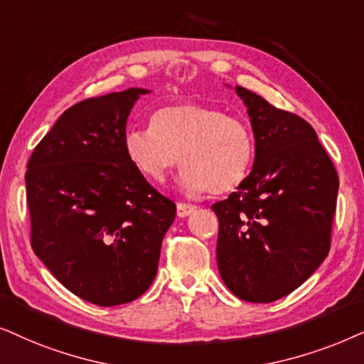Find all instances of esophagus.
I'll use <instances>...</instances> for the list:
<instances>
[{
  "instance_id": "34e87169",
  "label": "esophagus",
  "mask_w": 364,
  "mask_h": 364,
  "mask_svg": "<svg viewBox=\"0 0 364 364\" xmlns=\"http://www.w3.org/2000/svg\"><path fill=\"white\" fill-rule=\"evenodd\" d=\"M195 210H196V206L188 205V203H178V205H176V211H178V216L179 218L190 216Z\"/></svg>"
}]
</instances>
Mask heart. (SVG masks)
I'll return each instance as SVG.
<instances>
[{"instance_id":"b5f03b06","label":"heart","mask_w":364,"mask_h":364,"mask_svg":"<svg viewBox=\"0 0 364 364\" xmlns=\"http://www.w3.org/2000/svg\"><path fill=\"white\" fill-rule=\"evenodd\" d=\"M124 151L144 178L163 183L179 163V186L190 196L228 195L248 178L255 136L243 119L215 106L179 103L158 109L151 128L129 129Z\"/></svg>"}]
</instances>
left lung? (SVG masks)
<instances>
[{"label":"left lung","mask_w":364,"mask_h":364,"mask_svg":"<svg viewBox=\"0 0 364 364\" xmlns=\"http://www.w3.org/2000/svg\"><path fill=\"white\" fill-rule=\"evenodd\" d=\"M255 134L246 181L211 206L216 261L240 299L271 303L306 281L328 256L340 179L313 126L236 86Z\"/></svg>","instance_id":"1"}]
</instances>
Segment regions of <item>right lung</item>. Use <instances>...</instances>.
<instances>
[{
  "label": "right lung",
  "mask_w": 364,
  "mask_h": 364,
  "mask_svg": "<svg viewBox=\"0 0 364 364\" xmlns=\"http://www.w3.org/2000/svg\"><path fill=\"white\" fill-rule=\"evenodd\" d=\"M146 93L129 88L68 108L24 176L33 251L63 287L98 306L146 291L176 216L124 151L129 111Z\"/></svg>",
  "instance_id": "add662e5"
}]
</instances>
